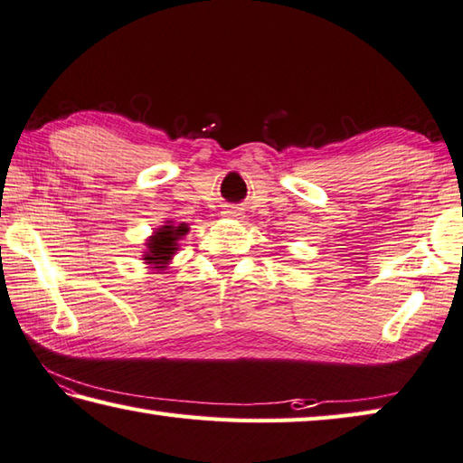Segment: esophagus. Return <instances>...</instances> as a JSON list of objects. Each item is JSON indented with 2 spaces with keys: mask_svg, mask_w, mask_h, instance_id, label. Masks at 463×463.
<instances>
[{
  "mask_svg": "<svg viewBox=\"0 0 463 463\" xmlns=\"http://www.w3.org/2000/svg\"><path fill=\"white\" fill-rule=\"evenodd\" d=\"M224 216H229V218H241L242 214H241V210H237V208H229V210H224L222 213Z\"/></svg>",
  "mask_w": 463,
  "mask_h": 463,
  "instance_id": "34e87169",
  "label": "esophagus"
}]
</instances>
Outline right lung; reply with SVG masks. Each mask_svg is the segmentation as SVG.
Wrapping results in <instances>:
<instances>
[{
    "instance_id": "add662e5",
    "label": "right lung",
    "mask_w": 463,
    "mask_h": 463,
    "mask_svg": "<svg viewBox=\"0 0 463 463\" xmlns=\"http://www.w3.org/2000/svg\"><path fill=\"white\" fill-rule=\"evenodd\" d=\"M188 232V226H162L151 241L147 242V263H156L157 267H164L167 260L175 253V241Z\"/></svg>"
}]
</instances>
